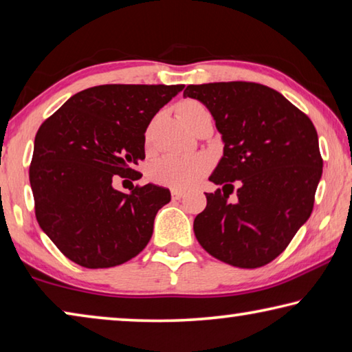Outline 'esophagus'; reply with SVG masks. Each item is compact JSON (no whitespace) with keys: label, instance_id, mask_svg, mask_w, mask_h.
Instances as JSON below:
<instances>
[{"label":"esophagus","instance_id":"1","mask_svg":"<svg viewBox=\"0 0 352 352\" xmlns=\"http://www.w3.org/2000/svg\"><path fill=\"white\" fill-rule=\"evenodd\" d=\"M184 195H186V193H184L182 190H177V188H173L171 190V199L173 201H179Z\"/></svg>","mask_w":352,"mask_h":352}]
</instances>
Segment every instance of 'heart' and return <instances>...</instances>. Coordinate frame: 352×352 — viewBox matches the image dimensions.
I'll use <instances>...</instances> for the list:
<instances>
[{
    "mask_svg": "<svg viewBox=\"0 0 352 352\" xmlns=\"http://www.w3.org/2000/svg\"><path fill=\"white\" fill-rule=\"evenodd\" d=\"M202 111H207L204 104L196 100H186L177 108L184 125L198 116ZM212 159L207 154H190V156H164L150 165L148 176L154 184L171 188H188L193 187L206 173L210 170Z\"/></svg>",
    "mask_w": 352,
    "mask_h": 352,
    "instance_id": "1",
    "label": "heart"
}]
</instances>
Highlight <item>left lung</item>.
<instances>
[{
    "mask_svg": "<svg viewBox=\"0 0 352 352\" xmlns=\"http://www.w3.org/2000/svg\"><path fill=\"white\" fill-rule=\"evenodd\" d=\"M204 103L224 150L208 177L206 210L193 230L212 256L255 269L275 260L309 219L322 177L318 135L309 117L269 86L250 82L188 85ZM239 184L235 203L228 201Z\"/></svg>",
    "mask_w": 352,
    "mask_h": 352,
    "instance_id": "1",
    "label": "left lung"
}]
</instances>
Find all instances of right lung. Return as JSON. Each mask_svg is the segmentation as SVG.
Wrapping results in <instances>:
<instances>
[{"label":"right lung","instance_id":"1","mask_svg":"<svg viewBox=\"0 0 352 352\" xmlns=\"http://www.w3.org/2000/svg\"><path fill=\"white\" fill-rule=\"evenodd\" d=\"M184 85H100L74 94L43 122L29 181L41 230L88 269L131 260L150 241L170 190L146 184L129 193L114 176L145 159V131Z\"/></svg>","mask_w":352,"mask_h":352}]
</instances>
